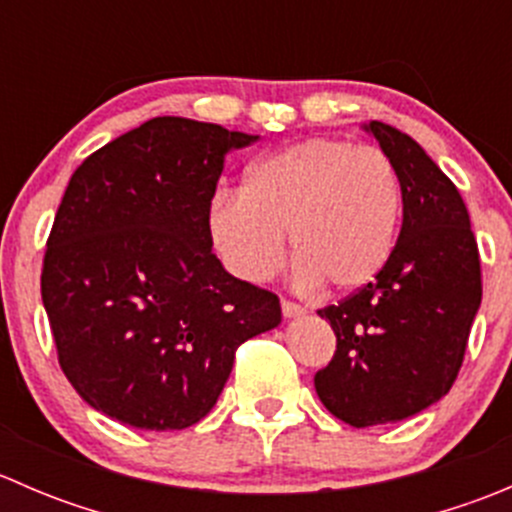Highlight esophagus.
<instances>
[{"label":"esophagus","instance_id":"obj_1","mask_svg":"<svg viewBox=\"0 0 512 512\" xmlns=\"http://www.w3.org/2000/svg\"><path fill=\"white\" fill-rule=\"evenodd\" d=\"M304 312H307V309H304L302 304L292 302V299H282V314H285L287 319H292V317H302Z\"/></svg>","mask_w":512,"mask_h":512}]
</instances>
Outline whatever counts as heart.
Returning a JSON list of instances; mask_svg holds the SVG:
<instances>
[{
    "label": "heart",
    "mask_w": 512,
    "mask_h": 512,
    "mask_svg": "<svg viewBox=\"0 0 512 512\" xmlns=\"http://www.w3.org/2000/svg\"><path fill=\"white\" fill-rule=\"evenodd\" d=\"M401 215L394 163L374 146L307 138L250 165L242 195L220 193L208 235L232 275L270 280L292 257L304 285L356 292L389 262Z\"/></svg>",
    "instance_id": "1"
}]
</instances>
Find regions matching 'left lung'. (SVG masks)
<instances>
[{
  "label": "left lung",
  "instance_id": "left-lung-1",
  "mask_svg": "<svg viewBox=\"0 0 512 512\" xmlns=\"http://www.w3.org/2000/svg\"><path fill=\"white\" fill-rule=\"evenodd\" d=\"M394 163L404 223L384 270L319 309L337 352L314 374L329 414L354 428L409 418L451 391L483 285L471 218L456 185L399 128L364 126Z\"/></svg>",
  "mask_w": 512,
  "mask_h": 512
}]
</instances>
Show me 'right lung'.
Wrapping results in <instances>:
<instances>
[{"mask_svg":"<svg viewBox=\"0 0 512 512\" xmlns=\"http://www.w3.org/2000/svg\"><path fill=\"white\" fill-rule=\"evenodd\" d=\"M260 136L158 116L74 170L46 240L41 299L61 371L101 414L183 431L210 414L277 294L225 272L208 210L232 148Z\"/></svg>","mask_w":512,"mask_h":512,"instance_id":"obj_1","label":"right lung"}]
</instances>
